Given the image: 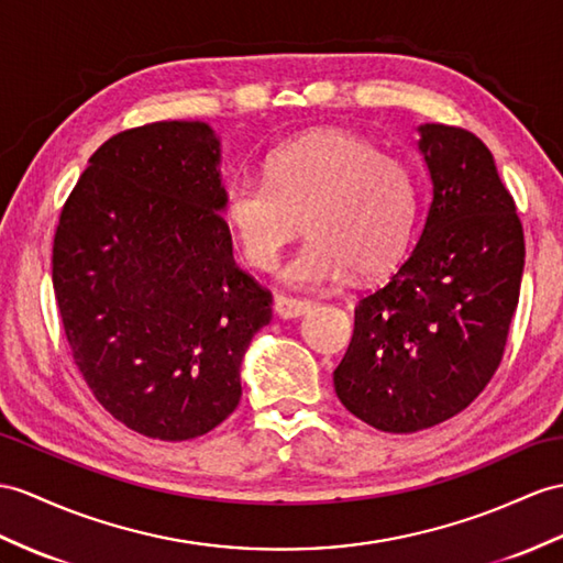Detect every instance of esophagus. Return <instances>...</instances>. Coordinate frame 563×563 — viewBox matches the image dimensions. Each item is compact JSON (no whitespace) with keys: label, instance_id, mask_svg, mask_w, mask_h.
<instances>
[{"label":"esophagus","instance_id":"esophagus-1","mask_svg":"<svg viewBox=\"0 0 563 563\" xmlns=\"http://www.w3.org/2000/svg\"><path fill=\"white\" fill-rule=\"evenodd\" d=\"M312 310V303L310 300H303V298H291V296H274V314L282 320H294V318H300V314H306Z\"/></svg>","mask_w":563,"mask_h":563}]
</instances>
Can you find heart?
<instances>
[{
	"mask_svg": "<svg viewBox=\"0 0 563 563\" xmlns=\"http://www.w3.org/2000/svg\"><path fill=\"white\" fill-rule=\"evenodd\" d=\"M418 210L416 178L401 159L379 155L344 131H314L274 150L265 178L239 174L222 212L245 263L272 269L303 227L310 239L282 267L298 289L387 269L406 249Z\"/></svg>",
	"mask_w": 563,
	"mask_h": 563,
	"instance_id": "1",
	"label": "heart"
}]
</instances>
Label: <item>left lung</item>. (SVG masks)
Returning <instances> with one entry per match:
<instances>
[{
	"instance_id": "obj_1",
	"label": "left lung",
	"mask_w": 563,
	"mask_h": 563,
	"mask_svg": "<svg viewBox=\"0 0 563 563\" xmlns=\"http://www.w3.org/2000/svg\"><path fill=\"white\" fill-rule=\"evenodd\" d=\"M432 200L413 251L355 306L334 369L339 401L382 432H418L461 413L499 367L518 306L526 243L487 145L420 123Z\"/></svg>"
}]
</instances>
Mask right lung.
<instances>
[{"mask_svg": "<svg viewBox=\"0 0 563 563\" xmlns=\"http://www.w3.org/2000/svg\"><path fill=\"white\" fill-rule=\"evenodd\" d=\"M222 141L205 121L117 133L88 159L52 251L64 332L95 399L153 440H194L241 401L272 298L234 263Z\"/></svg>", "mask_w": 563, "mask_h": 563, "instance_id": "right-lung-1", "label": "right lung"}]
</instances>
